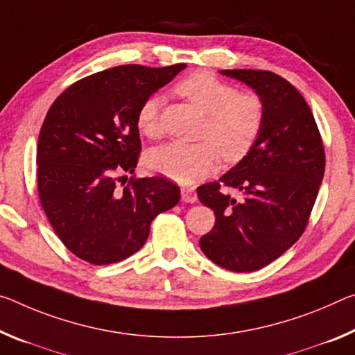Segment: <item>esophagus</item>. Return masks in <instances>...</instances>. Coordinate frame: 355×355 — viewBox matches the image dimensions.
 I'll return each mask as SVG.
<instances>
[{
    "instance_id": "1",
    "label": "esophagus",
    "mask_w": 355,
    "mask_h": 355,
    "mask_svg": "<svg viewBox=\"0 0 355 355\" xmlns=\"http://www.w3.org/2000/svg\"><path fill=\"white\" fill-rule=\"evenodd\" d=\"M182 200L187 204H194L198 200V194H196V188L193 187H183L182 188Z\"/></svg>"
}]
</instances>
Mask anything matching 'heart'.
Here are the masks:
<instances>
[{
  "label": "heart",
  "instance_id": "1",
  "mask_svg": "<svg viewBox=\"0 0 355 355\" xmlns=\"http://www.w3.org/2000/svg\"><path fill=\"white\" fill-rule=\"evenodd\" d=\"M177 92L207 115L204 137L198 144L168 142L147 155L151 172L182 184L205 178L218 164V151L226 161H239L251 150L263 125V104L256 94L237 88L208 72H198L177 85ZM159 94H151L137 112V128L148 137L161 134Z\"/></svg>",
  "mask_w": 355,
  "mask_h": 355
}]
</instances>
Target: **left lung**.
<instances>
[{
	"mask_svg": "<svg viewBox=\"0 0 355 355\" xmlns=\"http://www.w3.org/2000/svg\"><path fill=\"white\" fill-rule=\"evenodd\" d=\"M263 104V125L246 156L198 188L216 221L200 239L204 254L230 272L268 266L300 239L324 178L325 153L311 109L286 78L270 71L224 69ZM235 187V200L223 191Z\"/></svg>",
	"mask_w": 355,
	"mask_h": 355,
	"instance_id": "obj_1",
	"label": "left lung"
}]
</instances>
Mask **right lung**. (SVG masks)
<instances>
[{
    "mask_svg": "<svg viewBox=\"0 0 355 355\" xmlns=\"http://www.w3.org/2000/svg\"><path fill=\"white\" fill-rule=\"evenodd\" d=\"M184 67L101 71L64 89L47 112L37 140L39 199L60 240L83 261L107 266L134 254L151 221L178 204L180 188L164 177L116 182L137 166L139 107Z\"/></svg>",
    "mask_w": 355,
    "mask_h": 355,
    "instance_id": "right-lung-1",
    "label": "right lung"
}]
</instances>
